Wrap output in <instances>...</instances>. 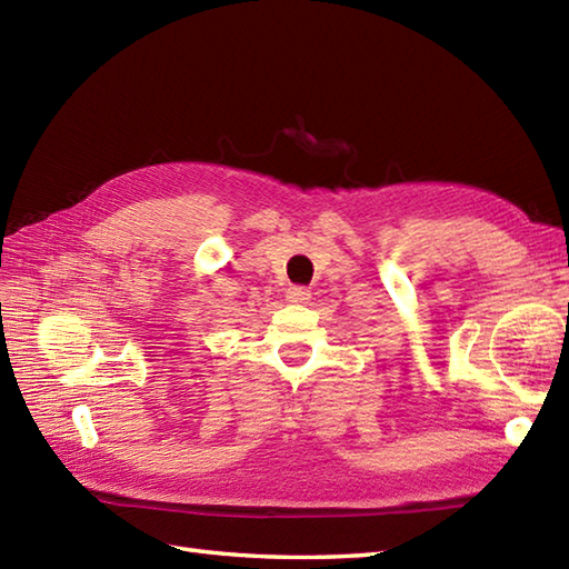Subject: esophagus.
<instances>
[{
    "label": "esophagus",
    "instance_id": "1",
    "mask_svg": "<svg viewBox=\"0 0 569 569\" xmlns=\"http://www.w3.org/2000/svg\"><path fill=\"white\" fill-rule=\"evenodd\" d=\"M286 298H288V302H308L310 300V290H306V288H288Z\"/></svg>",
    "mask_w": 569,
    "mask_h": 569
}]
</instances>
